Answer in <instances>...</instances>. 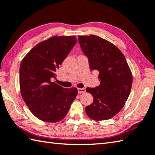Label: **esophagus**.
Wrapping results in <instances>:
<instances>
[{"mask_svg":"<svg viewBox=\"0 0 155 155\" xmlns=\"http://www.w3.org/2000/svg\"><path fill=\"white\" fill-rule=\"evenodd\" d=\"M78 94H83L85 92V88H78Z\"/></svg>","mask_w":155,"mask_h":155,"instance_id":"1","label":"esophagus"}]
</instances>
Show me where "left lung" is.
I'll use <instances>...</instances> for the list:
<instances>
[{
  "label": "left lung",
  "mask_w": 155,
  "mask_h": 155,
  "mask_svg": "<svg viewBox=\"0 0 155 155\" xmlns=\"http://www.w3.org/2000/svg\"><path fill=\"white\" fill-rule=\"evenodd\" d=\"M81 48L91 70L99 71L100 85L87 87L94 102L85 108L87 116L95 120L111 119L123 108L130 94L131 70L123 53L110 42L97 36H78Z\"/></svg>",
  "instance_id": "8db88e82"
}]
</instances>
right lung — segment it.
<instances>
[{
  "label": "right lung",
  "mask_w": 155,
  "mask_h": 155,
  "mask_svg": "<svg viewBox=\"0 0 155 155\" xmlns=\"http://www.w3.org/2000/svg\"><path fill=\"white\" fill-rule=\"evenodd\" d=\"M76 43L75 36H53L36 45L21 61V97L41 120L55 123L63 119L77 97V88H64L52 82L56 78V70Z\"/></svg>",
  "instance_id": "obj_1"
}]
</instances>
